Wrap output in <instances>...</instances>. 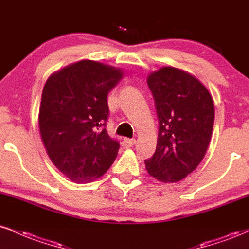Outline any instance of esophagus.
<instances>
[{
  "label": "esophagus",
  "mask_w": 249,
  "mask_h": 249,
  "mask_svg": "<svg viewBox=\"0 0 249 249\" xmlns=\"http://www.w3.org/2000/svg\"><path fill=\"white\" fill-rule=\"evenodd\" d=\"M125 144L127 145V146H133L134 144H136V139H131V138H125L124 139Z\"/></svg>",
  "instance_id": "1"
}]
</instances>
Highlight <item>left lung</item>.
<instances>
[{"mask_svg": "<svg viewBox=\"0 0 249 249\" xmlns=\"http://www.w3.org/2000/svg\"><path fill=\"white\" fill-rule=\"evenodd\" d=\"M159 121L156 152L145 160L148 174L177 182L192 173L206 153L214 124L211 93L196 77L165 67L147 77Z\"/></svg>", "mask_w": 249, "mask_h": 249, "instance_id": "8db88e82", "label": "left lung"}]
</instances>
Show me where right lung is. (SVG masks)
<instances>
[{
  "instance_id": "right-lung-1",
  "label": "right lung",
  "mask_w": 249,
  "mask_h": 249,
  "mask_svg": "<svg viewBox=\"0 0 249 249\" xmlns=\"http://www.w3.org/2000/svg\"><path fill=\"white\" fill-rule=\"evenodd\" d=\"M122 78L121 69L85 59L53 73L43 88V144L53 165L72 181H92L115 161L119 142L105 128L107 93Z\"/></svg>"
}]
</instances>
